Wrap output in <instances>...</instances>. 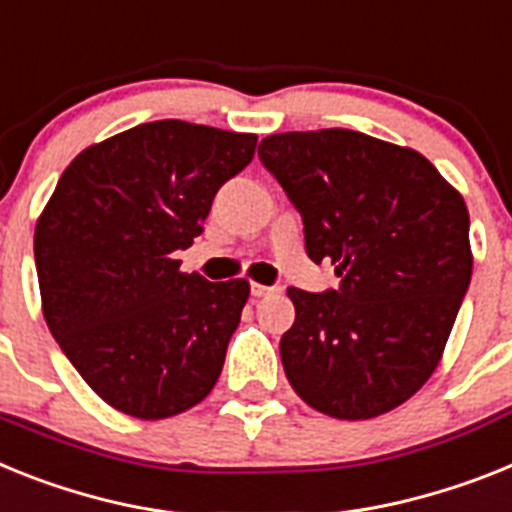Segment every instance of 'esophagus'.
<instances>
[{
	"instance_id": "1",
	"label": "esophagus",
	"mask_w": 512,
	"mask_h": 512,
	"mask_svg": "<svg viewBox=\"0 0 512 512\" xmlns=\"http://www.w3.org/2000/svg\"><path fill=\"white\" fill-rule=\"evenodd\" d=\"M249 291H252V296H255V299H260V296L276 294V289H273V286H263V283H252V286H249Z\"/></svg>"
}]
</instances>
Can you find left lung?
I'll use <instances>...</instances> for the list:
<instances>
[{
	"instance_id": "obj_1",
	"label": "left lung",
	"mask_w": 512,
	"mask_h": 512,
	"mask_svg": "<svg viewBox=\"0 0 512 512\" xmlns=\"http://www.w3.org/2000/svg\"><path fill=\"white\" fill-rule=\"evenodd\" d=\"M257 156L302 213L307 255L341 276L286 291L291 388L333 419L388 414L432 377L471 283L461 192L422 153L354 130L281 132Z\"/></svg>"
}]
</instances>
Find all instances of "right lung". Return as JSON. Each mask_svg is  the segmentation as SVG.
I'll return each instance as SVG.
<instances>
[{
  "label": "right lung",
  "instance_id": "1",
  "mask_svg": "<svg viewBox=\"0 0 512 512\" xmlns=\"http://www.w3.org/2000/svg\"><path fill=\"white\" fill-rule=\"evenodd\" d=\"M257 135L182 119L137 124L85 148L36 223L38 286L51 336L93 393L156 422L203 401L249 299L176 260L203 234L223 182Z\"/></svg>",
  "mask_w": 512,
  "mask_h": 512
}]
</instances>
